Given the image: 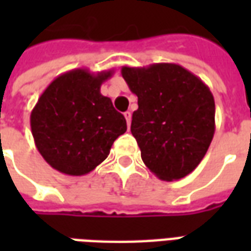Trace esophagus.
I'll return each mask as SVG.
<instances>
[{
	"instance_id": "esophagus-1",
	"label": "esophagus",
	"mask_w": 251,
	"mask_h": 251,
	"mask_svg": "<svg viewBox=\"0 0 251 251\" xmlns=\"http://www.w3.org/2000/svg\"><path fill=\"white\" fill-rule=\"evenodd\" d=\"M124 115H125L126 124H127V127H129V126H130V124H131V113H130V111H126Z\"/></svg>"
}]
</instances>
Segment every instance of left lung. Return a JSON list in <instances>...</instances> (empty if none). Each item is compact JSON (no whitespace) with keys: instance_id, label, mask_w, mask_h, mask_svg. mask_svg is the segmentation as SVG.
I'll use <instances>...</instances> for the list:
<instances>
[{"instance_id":"8db88e82","label":"left lung","mask_w":251,"mask_h":251,"mask_svg":"<svg viewBox=\"0 0 251 251\" xmlns=\"http://www.w3.org/2000/svg\"><path fill=\"white\" fill-rule=\"evenodd\" d=\"M138 97L131 134L141 158L158 179L185 177L203 160L215 133V102L208 86L174 63L122 67Z\"/></svg>"}]
</instances>
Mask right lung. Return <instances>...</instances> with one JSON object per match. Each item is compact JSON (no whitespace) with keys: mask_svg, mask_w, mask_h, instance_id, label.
Instances as JSON below:
<instances>
[{"mask_svg":"<svg viewBox=\"0 0 251 251\" xmlns=\"http://www.w3.org/2000/svg\"><path fill=\"white\" fill-rule=\"evenodd\" d=\"M113 70L64 72L41 94L30 113V129L43 158L62 174L82 176L109 156L126 131V120L100 94Z\"/></svg>","mask_w":251,"mask_h":251,"instance_id":"obj_1","label":"right lung"}]
</instances>
